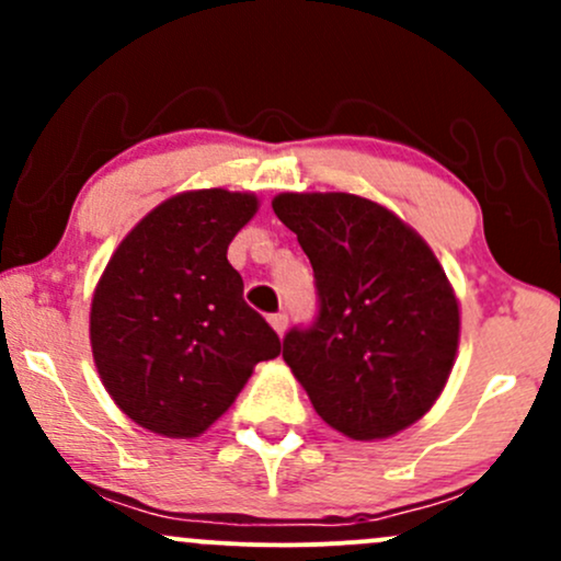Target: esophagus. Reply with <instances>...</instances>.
Segmentation results:
<instances>
[{
    "mask_svg": "<svg viewBox=\"0 0 561 561\" xmlns=\"http://www.w3.org/2000/svg\"><path fill=\"white\" fill-rule=\"evenodd\" d=\"M268 321H272V327L276 330V334H285V330H287V321H289L285 311L272 313V317H268Z\"/></svg>",
    "mask_w": 561,
    "mask_h": 561,
    "instance_id": "1",
    "label": "esophagus"
}]
</instances>
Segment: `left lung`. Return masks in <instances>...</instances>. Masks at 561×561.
<instances>
[{
	"mask_svg": "<svg viewBox=\"0 0 561 561\" xmlns=\"http://www.w3.org/2000/svg\"><path fill=\"white\" fill-rule=\"evenodd\" d=\"M272 208L317 279V319L293 327L282 347L317 414L353 440L422 420L459 347V300L430 244L347 192H282Z\"/></svg>",
	"mask_w": 561,
	"mask_h": 561,
	"instance_id": "1",
	"label": "left lung"
}]
</instances>
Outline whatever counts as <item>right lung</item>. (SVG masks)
Masks as SVG:
<instances>
[{
    "mask_svg": "<svg viewBox=\"0 0 561 561\" xmlns=\"http://www.w3.org/2000/svg\"><path fill=\"white\" fill-rule=\"evenodd\" d=\"M255 210L250 192H182L141 218L107 261L89 337L102 385L139 427L197 437L234 403L255 364L282 353L227 261Z\"/></svg>",
    "mask_w": 561,
    "mask_h": 561,
    "instance_id": "add662e5",
    "label": "right lung"
}]
</instances>
